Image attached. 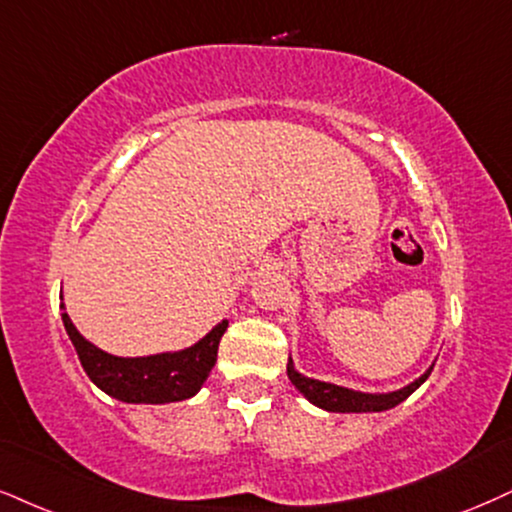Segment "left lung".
Returning <instances> with one entry per match:
<instances>
[{
    "label": "left lung",
    "mask_w": 512,
    "mask_h": 512,
    "mask_svg": "<svg viewBox=\"0 0 512 512\" xmlns=\"http://www.w3.org/2000/svg\"><path fill=\"white\" fill-rule=\"evenodd\" d=\"M434 368V363L427 368L418 380H413L406 387L396 389V391H387V394H370V391H356L349 387H339V384L332 382H323V380H313V377L301 375L299 370L294 368L292 356H289L287 363V375L289 380L301 394L306 396L313 406L330 410V413H382V410H389L394 406H399L401 401H406L415 389L420 387L422 382L430 377V372Z\"/></svg>",
    "instance_id": "8db88e82"
}]
</instances>
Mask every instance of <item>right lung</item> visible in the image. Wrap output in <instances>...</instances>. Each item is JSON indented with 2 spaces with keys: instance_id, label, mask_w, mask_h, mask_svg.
<instances>
[{
  "instance_id": "add662e5",
  "label": "right lung",
  "mask_w": 512,
  "mask_h": 512,
  "mask_svg": "<svg viewBox=\"0 0 512 512\" xmlns=\"http://www.w3.org/2000/svg\"><path fill=\"white\" fill-rule=\"evenodd\" d=\"M63 299V296H61ZM61 320L68 337L78 351V358L87 377L104 394L123 403H173L192 399L204 387L208 372L218 358V344L227 330V320L213 327L197 344L180 351H163L154 356L123 358L113 356L85 339L68 318L61 301Z\"/></svg>"
}]
</instances>
